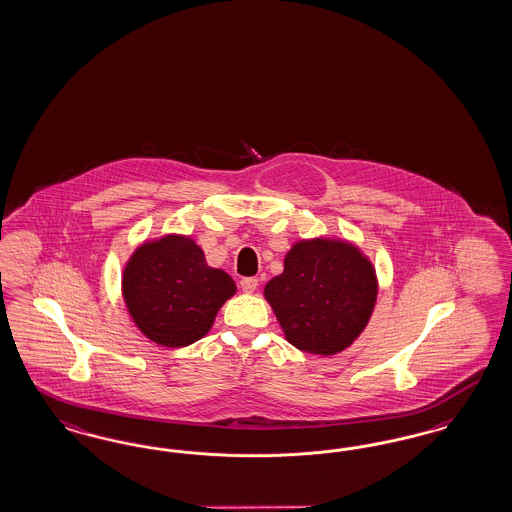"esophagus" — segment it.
Segmentation results:
<instances>
[{
	"label": "esophagus",
	"mask_w": 512,
	"mask_h": 512,
	"mask_svg": "<svg viewBox=\"0 0 512 512\" xmlns=\"http://www.w3.org/2000/svg\"><path fill=\"white\" fill-rule=\"evenodd\" d=\"M257 285H259L257 278H242V282H240L242 291H246V293H253L257 289Z\"/></svg>",
	"instance_id": "1"
}]
</instances>
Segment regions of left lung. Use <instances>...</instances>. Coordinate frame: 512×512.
I'll use <instances>...</instances> for the list:
<instances>
[{
	"instance_id": "left-lung-1",
	"label": "left lung",
	"mask_w": 512,
	"mask_h": 512,
	"mask_svg": "<svg viewBox=\"0 0 512 512\" xmlns=\"http://www.w3.org/2000/svg\"><path fill=\"white\" fill-rule=\"evenodd\" d=\"M376 297L371 259L352 242L327 236L295 242L282 274L265 285L285 340L323 357L352 346L371 319Z\"/></svg>"
}]
</instances>
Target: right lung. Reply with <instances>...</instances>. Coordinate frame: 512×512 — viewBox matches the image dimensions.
I'll use <instances>...</instances> for the list:
<instances>
[{
  "instance_id": "add662e5",
  "label": "right lung",
  "mask_w": 512,
  "mask_h": 512,
  "mask_svg": "<svg viewBox=\"0 0 512 512\" xmlns=\"http://www.w3.org/2000/svg\"><path fill=\"white\" fill-rule=\"evenodd\" d=\"M234 293V280L206 263L191 236L147 240L124 265L128 314L141 335L164 348H185L208 335L219 308Z\"/></svg>"
}]
</instances>
